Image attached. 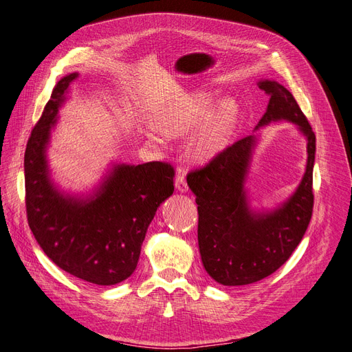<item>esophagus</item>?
<instances>
[{
	"label": "esophagus",
	"instance_id": "obj_1",
	"mask_svg": "<svg viewBox=\"0 0 352 352\" xmlns=\"http://www.w3.org/2000/svg\"><path fill=\"white\" fill-rule=\"evenodd\" d=\"M175 187L179 192H187L188 191V184H187V179H186V170H182V168L178 170L177 178H175Z\"/></svg>",
	"mask_w": 352,
	"mask_h": 352
}]
</instances>
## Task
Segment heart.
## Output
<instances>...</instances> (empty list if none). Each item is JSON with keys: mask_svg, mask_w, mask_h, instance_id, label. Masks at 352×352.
Listing matches in <instances>:
<instances>
[{"mask_svg": "<svg viewBox=\"0 0 352 352\" xmlns=\"http://www.w3.org/2000/svg\"><path fill=\"white\" fill-rule=\"evenodd\" d=\"M214 105V98L204 91L188 92L174 104L164 108L157 117L160 131L170 137L186 135L201 125ZM236 121V107L231 101L219 105L215 113L201 126L190 145V154L195 160H208L226 146ZM158 142L155 131L150 134Z\"/></svg>", "mask_w": 352, "mask_h": 352, "instance_id": "b5f03b06", "label": "heart"}]
</instances>
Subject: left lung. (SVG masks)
Masks as SVG:
<instances>
[{
	"instance_id": "left-lung-1",
	"label": "left lung",
	"mask_w": 352,
	"mask_h": 352,
	"mask_svg": "<svg viewBox=\"0 0 352 352\" xmlns=\"http://www.w3.org/2000/svg\"><path fill=\"white\" fill-rule=\"evenodd\" d=\"M270 102L255 129L287 120L307 137V170L300 186L281 207L252 212L244 182L255 137L238 140L207 165L192 170L187 182L198 206V247L211 278L223 285H248L278 270L308 228L314 207L312 170L316 134L291 92L276 81L258 82Z\"/></svg>"
}]
</instances>
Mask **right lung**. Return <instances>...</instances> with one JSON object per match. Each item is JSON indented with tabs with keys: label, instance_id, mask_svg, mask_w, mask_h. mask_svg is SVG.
I'll list each match as a JSON object with an SVG mask.
<instances>
[{
	"label": "right lung",
	"instance_id": "obj_1",
	"mask_svg": "<svg viewBox=\"0 0 352 352\" xmlns=\"http://www.w3.org/2000/svg\"><path fill=\"white\" fill-rule=\"evenodd\" d=\"M77 72L61 78L35 124L24 157L28 226L50 260L97 285L131 275L157 208L174 192V166L153 161L116 165L94 195H64L50 179L45 158L50 131Z\"/></svg>",
	"mask_w": 352,
	"mask_h": 352
}]
</instances>
